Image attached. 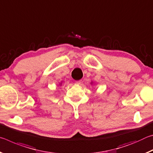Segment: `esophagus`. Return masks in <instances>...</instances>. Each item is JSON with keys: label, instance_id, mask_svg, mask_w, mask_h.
<instances>
[{"label": "esophagus", "instance_id": "34e87169", "mask_svg": "<svg viewBox=\"0 0 153 153\" xmlns=\"http://www.w3.org/2000/svg\"><path fill=\"white\" fill-rule=\"evenodd\" d=\"M76 84H81V83L82 82V79L77 80V81H76Z\"/></svg>", "mask_w": 153, "mask_h": 153}]
</instances>
